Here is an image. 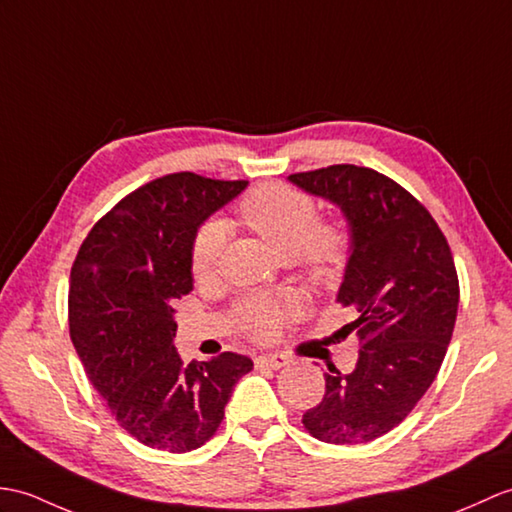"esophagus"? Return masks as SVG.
I'll return each instance as SVG.
<instances>
[{
    "mask_svg": "<svg viewBox=\"0 0 512 512\" xmlns=\"http://www.w3.org/2000/svg\"><path fill=\"white\" fill-rule=\"evenodd\" d=\"M288 364V358L285 355H279V353H268V355H257L255 358V366L257 368H281Z\"/></svg>",
    "mask_w": 512,
    "mask_h": 512,
    "instance_id": "1",
    "label": "esophagus"
}]
</instances>
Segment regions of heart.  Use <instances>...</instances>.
I'll return each mask as SVG.
<instances>
[{"instance_id": "b5f03b06", "label": "heart", "mask_w": 512, "mask_h": 512, "mask_svg": "<svg viewBox=\"0 0 512 512\" xmlns=\"http://www.w3.org/2000/svg\"><path fill=\"white\" fill-rule=\"evenodd\" d=\"M240 216L279 257H292L316 277L338 270L349 257V229L338 222H320L316 202L299 189L281 183L259 185L240 200ZM224 246L227 229L220 220H207L196 231L189 264L198 281L218 275ZM299 312L301 301L294 294L255 292L235 305L233 320L248 338L272 342Z\"/></svg>"}]
</instances>
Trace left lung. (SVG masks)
<instances>
[{
  "label": "left lung",
  "mask_w": 512,
  "mask_h": 512,
  "mask_svg": "<svg viewBox=\"0 0 512 512\" xmlns=\"http://www.w3.org/2000/svg\"><path fill=\"white\" fill-rule=\"evenodd\" d=\"M290 181L349 220L336 301L358 314L342 331L360 342L351 373L327 364L325 397L303 425L323 443H371L408 417L443 364L460 301L454 257L432 213L384 174L340 163Z\"/></svg>",
  "instance_id": "obj_1"
}]
</instances>
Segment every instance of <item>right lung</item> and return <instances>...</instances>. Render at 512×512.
Segmentation results:
<instances>
[{
	"label": "right lung",
	"instance_id": "add662e5",
	"mask_svg": "<svg viewBox=\"0 0 512 512\" xmlns=\"http://www.w3.org/2000/svg\"><path fill=\"white\" fill-rule=\"evenodd\" d=\"M246 187L194 172L137 187L93 224L71 266L69 336L115 421L141 445L183 454L218 432L253 360L224 351L183 366L172 305L192 292L202 220Z\"/></svg>",
	"mask_w": 512,
	"mask_h": 512
}]
</instances>
